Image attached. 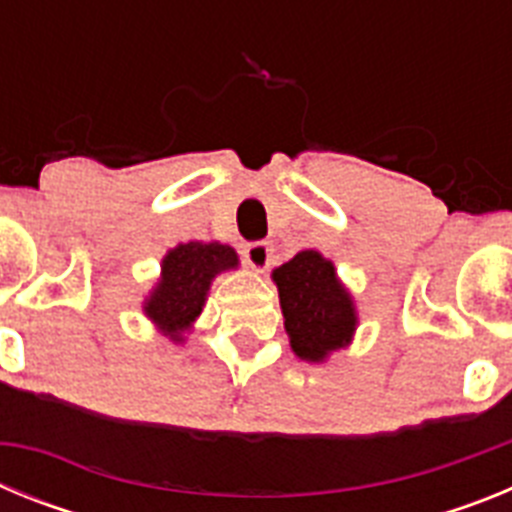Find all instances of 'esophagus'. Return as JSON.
<instances>
[{
  "label": "esophagus",
  "instance_id": "1",
  "mask_svg": "<svg viewBox=\"0 0 512 512\" xmlns=\"http://www.w3.org/2000/svg\"><path fill=\"white\" fill-rule=\"evenodd\" d=\"M271 251H274V248H271V243L253 241V243H246V246H243V259H246V264L251 266V269L264 271L271 261Z\"/></svg>",
  "mask_w": 512,
  "mask_h": 512
}]
</instances>
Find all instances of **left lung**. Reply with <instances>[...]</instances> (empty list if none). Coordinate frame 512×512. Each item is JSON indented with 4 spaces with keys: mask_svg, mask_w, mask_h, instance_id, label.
<instances>
[{
    "mask_svg": "<svg viewBox=\"0 0 512 512\" xmlns=\"http://www.w3.org/2000/svg\"><path fill=\"white\" fill-rule=\"evenodd\" d=\"M284 328L295 354L305 361L325 359L348 343L356 315L351 297L338 284L336 269L318 251H300L274 271Z\"/></svg>",
    "mask_w": 512,
    "mask_h": 512,
    "instance_id": "1",
    "label": "left lung"
}]
</instances>
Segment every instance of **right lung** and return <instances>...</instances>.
<instances>
[{
    "mask_svg": "<svg viewBox=\"0 0 512 512\" xmlns=\"http://www.w3.org/2000/svg\"><path fill=\"white\" fill-rule=\"evenodd\" d=\"M238 256L223 243H184L169 251L164 274L146 302V315L179 341V330L187 328L205 305V295L215 274L233 269Z\"/></svg>",
    "mask_w": 512,
    "mask_h": 512,
    "instance_id": "right-lung-1",
    "label": "right lung"
}]
</instances>
